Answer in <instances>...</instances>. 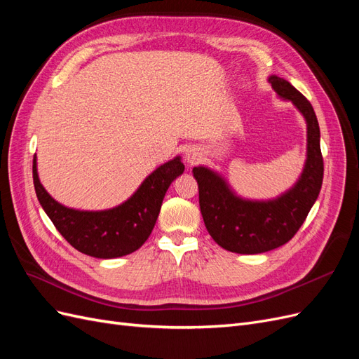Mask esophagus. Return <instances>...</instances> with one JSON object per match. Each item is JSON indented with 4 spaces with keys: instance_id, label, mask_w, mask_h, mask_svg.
I'll use <instances>...</instances> for the list:
<instances>
[{
    "instance_id": "34e87169",
    "label": "esophagus",
    "mask_w": 359,
    "mask_h": 359,
    "mask_svg": "<svg viewBox=\"0 0 359 359\" xmlns=\"http://www.w3.org/2000/svg\"><path fill=\"white\" fill-rule=\"evenodd\" d=\"M184 158H186V161L189 163L190 166H193V165H198V163H199V161H201V158H202L201 149H199V148H196V147H191V148L186 149V154H184Z\"/></svg>"
}]
</instances>
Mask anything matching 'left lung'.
I'll return each mask as SVG.
<instances>
[{
	"mask_svg": "<svg viewBox=\"0 0 359 359\" xmlns=\"http://www.w3.org/2000/svg\"><path fill=\"white\" fill-rule=\"evenodd\" d=\"M268 82L306 119L307 160L298 181L274 199L250 201L238 196L220 173L193 168L206 231L220 247L240 255L265 253L290 241L316 202L323 180L320 130L313 106L286 79L273 74Z\"/></svg>",
	"mask_w": 359,
	"mask_h": 359,
	"instance_id": "8db88e82",
	"label": "left lung"
}]
</instances>
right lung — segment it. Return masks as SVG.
<instances>
[{
    "instance_id": "add662e5",
    "label": "right lung",
    "mask_w": 359,
    "mask_h": 359,
    "mask_svg": "<svg viewBox=\"0 0 359 359\" xmlns=\"http://www.w3.org/2000/svg\"><path fill=\"white\" fill-rule=\"evenodd\" d=\"M182 172L184 165L178 156L158 166L121 205L103 211H81L67 208L50 196L39 180L37 157L32 160V180L41 208L70 245L99 259L130 255L148 240L163 198Z\"/></svg>"
}]
</instances>
